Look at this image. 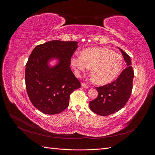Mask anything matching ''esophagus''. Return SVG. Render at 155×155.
<instances>
[{"mask_svg": "<svg viewBox=\"0 0 155 155\" xmlns=\"http://www.w3.org/2000/svg\"><path fill=\"white\" fill-rule=\"evenodd\" d=\"M81 86H82L83 87H85V88H88V86L87 85V84L84 83H81Z\"/></svg>", "mask_w": 155, "mask_h": 155, "instance_id": "obj_1", "label": "esophagus"}]
</instances>
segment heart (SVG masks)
Listing matches in <instances>:
<instances>
[{
    "instance_id": "heart-1",
    "label": "heart",
    "mask_w": 155,
    "mask_h": 155,
    "mask_svg": "<svg viewBox=\"0 0 155 155\" xmlns=\"http://www.w3.org/2000/svg\"><path fill=\"white\" fill-rule=\"evenodd\" d=\"M75 72H85L91 68L94 81L105 85L115 79L121 73L124 65L121 54L107 48H90L81 51L80 55L70 60Z\"/></svg>"
}]
</instances>
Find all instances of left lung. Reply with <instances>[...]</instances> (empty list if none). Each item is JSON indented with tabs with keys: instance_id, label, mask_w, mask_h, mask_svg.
Masks as SVG:
<instances>
[{
	"instance_id": "1",
	"label": "left lung",
	"mask_w": 155,
	"mask_h": 155,
	"mask_svg": "<svg viewBox=\"0 0 155 155\" xmlns=\"http://www.w3.org/2000/svg\"><path fill=\"white\" fill-rule=\"evenodd\" d=\"M127 67L115 81L104 86L96 87L97 98L89 103L92 111L100 116H109L118 112L128 101L133 89L134 71L131 60L125 51L119 48Z\"/></svg>"
}]
</instances>
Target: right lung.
<instances>
[{
	"instance_id": "add662e5",
	"label": "right lung",
	"mask_w": 155,
	"mask_h": 155,
	"mask_svg": "<svg viewBox=\"0 0 155 155\" xmlns=\"http://www.w3.org/2000/svg\"><path fill=\"white\" fill-rule=\"evenodd\" d=\"M78 42L50 41L37 45L26 64L25 83L32 104L46 114H57L67 109L70 94L81 87L70 67ZM56 59L51 67L49 63Z\"/></svg>"
}]
</instances>
